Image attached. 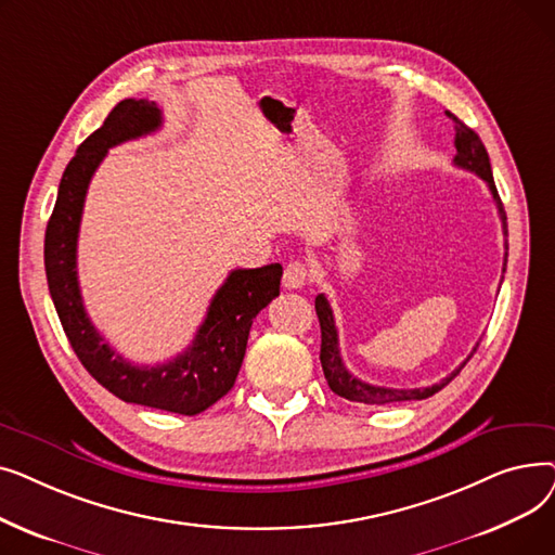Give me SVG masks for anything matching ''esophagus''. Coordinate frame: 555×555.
<instances>
[{
	"label": "esophagus",
	"mask_w": 555,
	"mask_h": 555,
	"mask_svg": "<svg viewBox=\"0 0 555 555\" xmlns=\"http://www.w3.org/2000/svg\"><path fill=\"white\" fill-rule=\"evenodd\" d=\"M308 281H310V272H308V268L304 266V262H299V260L289 262V266H287L285 272H283V285H285L287 289H299V287H304Z\"/></svg>",
	"instance_id": "1"
}]
</instances>
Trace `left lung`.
<instances>
[{
    "label": "left lung",
    "mask_w": 555,
    "mask_h": 555,
    "mask_svg": "<svg viewBox=\"0 0 555 555\" xmlns=\"http://www.w3.org/2000/svg\"><path fill=\"white\" fill-rule=\"evenodd\" d=\"M450 119L456 124V137H454V145H456V155H454V166L459 168H465L470 170L475 175H479V178L488 184L490 193H492V199L494 204H498V211H500V218H502V227H504V236H508V224H506V211L502 207V199H500V193H498V186H494V180H492V168H490V159H488V153H486V145L481 143L479 134L465 126L463 121H459L454 114L446 112ZM506 247V254H504V266L508 260V243H504ZM314 310H317V317H319V326H322V353H319V360H322V369H324V375L328 380V387L346 398V400H353V402H364V404H391V402H404V400H423V398H429L434 396L436 391H441L448 383H452V377L465 366V362H468L473 358V353L477 351V346L473 348V353L468 356V360H465L459 369H454L448 377H443V380L439 385H431V387H423V389H391V387H375V385H369L364 380H360V377L351 375V371H348L341 362V356H339V339H337V328H335V317H333V310H331V304L324 295H317L314 299Z\"/></svg>",
    "instance_id": "1"
}]
</instances>
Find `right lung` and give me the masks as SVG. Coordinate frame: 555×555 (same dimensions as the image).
Returning a JSON list of instances; mask_svg holds the SVG:
<instances>
[{"label": "right lung", "instance_id": "right-lung-1", "mask_svg": "<svg viewBox=\"0 0 555 555\" xmlns=\"http://www.w3.org/2000/svg\"><path fill=\"white\" fill-rule=\"evenodd\" d=\"M159 126L162 109L155 101L126 99L78 145L63 172L47 224L44 270L55 312L74 353L99 385L132 404L195 416L227 396L236 383L251 322L279 297L283 268L272 262L256 270H233L214 295L191 346L166 364L139 366L112 351L87 317L78 287L76 245L85 195L109 149L151 134Z\"/></svg>", "mask_w": 555, "mask_h": 555}]
</instances>
